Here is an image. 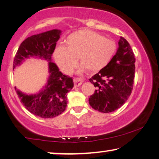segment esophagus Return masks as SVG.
Returning a JSON list of instances; mask_svg holds the SVG:
<instances>
[{"instance_id":"1","label":"esophagus","mask_w":159,"mask_h":159,"mask_svg":"<svg viewBox=\"0 0 159 159\" xmlns=\"http://www.w3.org/2000/svg\"><path fill=\"white\" fill-rule=\"evenodd\" d=\"M74 82H75V87H79L82 84V80L80 78H75L74 79Z\"/></svg>"}]
</instances>
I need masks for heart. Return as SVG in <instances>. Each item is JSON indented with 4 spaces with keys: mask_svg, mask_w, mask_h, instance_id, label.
Instances as JSON below:
<instances>
[{
    "mask_svg": "<svg viewBox=\"0 0 159 159\" xmlns=\"http://www.w3.org/2000/svg\"><path fill=\"white\" fill-rule=\"evenodd\" d=\"M66 47L58 46L54 51V58L63 71L69 73L77 63L82 65L80 72L88 69L95 73L101 71L112 59L116 44L98 32L88 30H78L67 37Z\"/></svg>",
    "mask_w": 159,
    "mask_h": 159,
    "instance_id": "heart-1",
    "label": "heart"
}]
</instances>
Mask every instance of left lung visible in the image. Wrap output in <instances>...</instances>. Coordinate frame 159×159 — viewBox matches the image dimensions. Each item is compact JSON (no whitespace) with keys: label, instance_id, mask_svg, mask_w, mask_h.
Returning a JSON list of instances; mask_svg holds the SVG:
<instances>
[{"label":"left lung","instance_id":"obj_1","mask_svg":"<svg viewBox=\"0 0 159 159\" xmlns=\"http://www.w3.org/2000/svg\"><path fill=\"white\" fill-rule=\"evenodd\" d=\"M119 48L108 64L90 78L96 88L89 103L95 110L110 113L127 101L132 88L135 72V58L127 40L121 37Z\"/></svg>","mask_w":159,"mask_h":159}]
</instances>
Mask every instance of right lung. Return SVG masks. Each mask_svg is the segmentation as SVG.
Masks as SVG:
<instances>
[{
	"mask_svg": "<svg viewBox=\"0 0 159 159\" xmlns=\"http://www.w3.org/2000/svg\"><path fill=\"white\" fill-rule=\"evenodd\" d=\"M61 34V30L55 29L29 37L21 43L14 60V70L27 58L48 61L47 82L39 92L27 94L15 87L24 106L32 114L44 119L53 118L64 111L67 106V93L74 87L72 78L63 75L52 62V54Z\"/></svg>",
	"mask_w": 159,
	"mask_h": 159,
	"instance_id": "1",
	"label": "right lung"
}]
</instances>
